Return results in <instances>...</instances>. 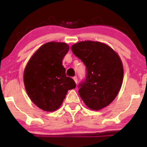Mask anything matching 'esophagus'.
<instances>
[{
	"label": "esophagus",
	"instance_id": "obj_1",
	"mask_svg": "<svg viewBox=\"0 0 147 147\" xmlns=\"http://www.w3.org/2000/svg\"><path fill=\"white\" fill-rule=\"evenodd\" d=\"M73 80L75 81V82L76 84H77V81H78V79H77V77H73Z\"/></svg>",
	"mask_w": 147,
	"mask_h": 147
}]
</instances>
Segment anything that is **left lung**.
I'll return each mask as SVG.
<instances>
[{
	"mask_svg": "<svg viewBox=\"0 0 147 147\" xmlns=\"http://www.w3.org/2000/svg\"><path fill=\"white\" fill-rule=\"evenodd\" d=\"M71 49L86 66V80L79 85V90L84 104L93 111L109 106L117 97L123 82L124 68L119 55L99 41H80Z\"/></svg>",
	"mask_w": 147,
	"mask_h": 147,
	"instance_id": "left-lung-1",
	"label": "left lung"
}]
</instances>
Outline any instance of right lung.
Instances as JSON below:
<instances>
[{
  "label": "right lung",
  "instance_id": "right-lung-1",
  "mask_svg": "<svg viewBox=\"0 0 147 147\" xmlns=\"http://www.w3.org/2000/svg\"><path fill=\"white\" fill-rule=\"evenodd\" d=\"M69 48L63 42L45 43L34 53L25 68V90L32 102L44 111H57L68 91L76 87L73 79L66 77L62 65Z\"/></svg>",
  "mask_w": 147,
  "mask_h": 147
}]
</instances>
